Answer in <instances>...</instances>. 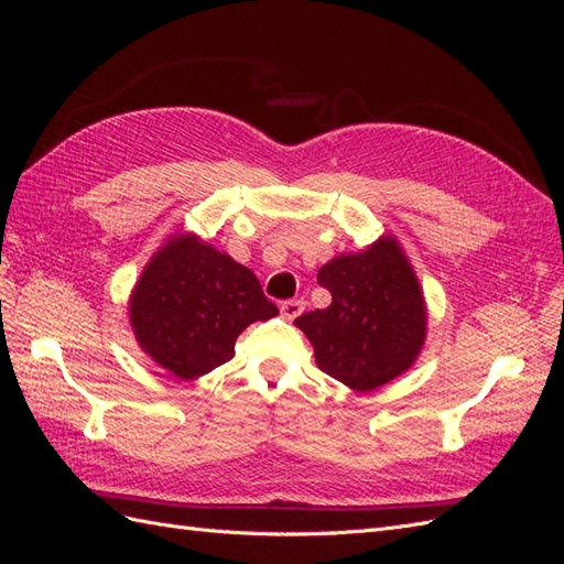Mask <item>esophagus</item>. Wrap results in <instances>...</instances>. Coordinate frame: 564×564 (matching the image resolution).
Instances as JSON below:
<instances>
[{"instance_id": "esophagus-1", "label": "esophagus", "mask_w": 564, "mask_h": 564, "mask_svg": "<svg viewBox=\"0 0 564 564\" xmlns=\"http://www.w3.org/2000/svg\"><path fill=\"white\" fill-rule=\"evenodd\" d=\"M303 308H305L303 301L292 299V301H284V303L280 305V313H282L284 319H296V317L303 313Z\"/></svg>"}]
</instances>
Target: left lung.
I'll use <instances>...</instances> for the list:
<instances>
[{
  "mask_svg": "<svg viewBox=\"0 0 564 564\" xmlns=\"http://www.w3.org/2000/svg\"><path fill=\"white\" fill-rule=\"evenodd\" d=\"M329 308L294 319L308 336L317 367L350 390L367 392L409 371L429 334L423 289L398 237L338 253L317 272Z\"/></svg>",
  "mask_w": 564,
  "mask_h": 564,
  "instance_id": "obj_1",
  "label": "left lung"
}]
</instances>
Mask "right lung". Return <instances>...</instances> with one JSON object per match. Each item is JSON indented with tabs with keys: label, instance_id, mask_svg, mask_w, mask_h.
<instances>
[{
	"label": "right lung",
	"instance_id": "1",
	"mask_svg": "<svg viewBox=\"0 0 564 564\" xmlns=\"http://www.w3.org/2000/svg\"><path fill=\"white\" fill-rule=\"evenodd\" d=\"M127 305L135 344L183 381L228 362L251 322L280 315L249 268L187 230L152 253Z\"/></svg>",
	"mask_w": 564,
	"mask_h": 564
}]
</instances>
